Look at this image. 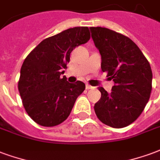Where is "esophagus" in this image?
<instances>
[{"mask_svg":"<svg viewBox=\"0 0 160 160\" xmlns=\"http://www.w3.org/2000/svg\"><path fill=\"white\" fill-rule=\"evenodd\" d=\"M93 87H92V86H90V85H88V84H86V90H90V89H92Z\"/></svg>","mask_w":160,"mask_h":160,"instance_id":"34e87169","label":"esophagus"}]
</instances>
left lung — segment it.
<instances>
[{
    "mask_svg": "<svg viewBox=\"0 0 160 160\" xmlns=\"http://www.w3.org/2000/svg\"><path fill=\"white\" fill-rule=\"evenodd\" d=\"M92 38L101 54V68L114 86L110 93L99 86L97 116L113 128L127 126L140 116L149 100L152 74L148 61L131 39L107 28L91 27Z\"/></svg>",
    "mask_w": 160,
    "mask_h": 160,
    "instance_id": "1",
    "label": "left lung"
}]
</instances>
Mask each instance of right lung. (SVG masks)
Wrapping results in <instances>:
<instances>
[{
    "label": "right lung",
    "mask_w": 160,
    "mask_h": 160,
    "mask_svg": "<svg viewBox=\"0 0 160 160\" xmlns=\"http://www.w3.org/2000/svg\"><path fill=\"white\" fill-rule=\"evenodd\" d=\"M90 39L87 27H74L41 41L27 56L20 70L18 91L26 112L42 126H55L67 119L86 85L69 83L60 75L74 48Z\"/></svg>",
    "instance_id": "1"
}]
</instances>
